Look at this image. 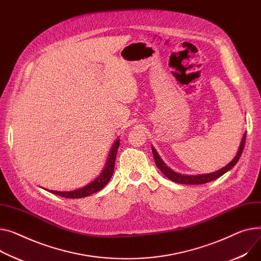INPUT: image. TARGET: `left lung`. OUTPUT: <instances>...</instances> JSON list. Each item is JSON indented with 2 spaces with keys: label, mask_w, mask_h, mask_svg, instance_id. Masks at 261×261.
Returning a JSON list of instances; mask_svg holds the SVG:
<instances>
[{
  "label": "left lung",
  "mask_w": 261,
  "mask_h": 261,
  "mask_svg": "<svg viewBox=\"0 0 261 261\" xmlns=\"http://www.w3.org/2000/svg\"><path fill=\"white\" fill-rule=\"evenodd\" d=\"M246 136L247 134L245 133L244 137H242V141H241V145L239 147V150H238V153L237 155L234 158V160L228 164L227 166H224L223 168H221L220 170L216 171V172H213V173H210V174H201V175H194V176H190V175H181V174H178V173L172 171L170 168H168L165 163L161 160L160 155L158 154V152L155 151V149L152 147V153H153V156H154V161H155V164L156 166H158V168L164 173L165 176H167L169 179H171L172 181L174 182H178V184H182V185H202V184H206L209 181H212L214 179H217L218 177H220L221 175H223L225 172H228L230 169H232L238 162L239 158L242 154V151H244V148H245V143H246Z\"/></svg>",
  "instance_id": "left-lung-1"
}]
</instances>
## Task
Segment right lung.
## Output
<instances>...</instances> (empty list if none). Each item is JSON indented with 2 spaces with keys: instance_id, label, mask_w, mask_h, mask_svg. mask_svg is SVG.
I'll use <instances>...</instances> for the list:
<instances>
[{
  "instance_id": "1",
  "label": "right lung",
  "mask_w": 261,
  "mask_h": 261,
  "mask_svg": "<svg viewBox=\"0 0 261 261\" xmlns=\"http://www.w3.org/2000/svg\"><path fill=\"white\" fill-rule=\"evenodd\" d=\"M118 147H119V141L117 140L111 149V152L109 154V159H108L105 169H103V171L100 173V175L95 180H93L91 184L85 186L82 189H79L75 191H70V192H59V191H52V190L50 191V192L56 194V195H59L61 197H65V198H82V197L89 196V195L97 192V191L101 190L109 182L110 178L112 177V174L114 172V164H115V159H116V153H117Z\"/></svg>"
}]
</instances>
